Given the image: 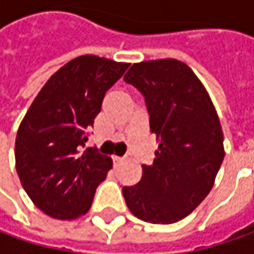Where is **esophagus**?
Segmentation results:
<instances>
[{"label":"esophagus","instance_id":"34e87169","mask_svg":"<svg viewBox=\"0 0 254 254\" xmlns=\"http://www.w3.org/2000/svg\"><path fill=\"white\" fill-rule=\"evenodd\" d=\"M113 161H114V165H120L124 162V158H120V157H113Z\"/></svg>","mask_w":254,"mask_h":254}]
</instances>
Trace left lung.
<instances>
[{
	"label": "left lung",
	"instance_id": "1",
	"mask_svg": "<svg viewBox=\"0 0 254 254\" xmlns=\"http://www.w3.org/2000/svg\"><path fill=\"white\" fill-rule=\"evenodd\" d=\"M145 97L150 130L158 138L152 165L138 184L124 187L138 219L168 225L188 216L209 193L223 157V131L209 93L177 59L132 64L124 76Z\"/></svg>",
	"mask_w": 254,
	"mask_h": 254
}]
</instances>
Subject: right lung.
Masks as SVG:
<instances>
[{"instance_id":"1","label":"right lung","mask_w":254,"mask_h":254,"mask_svg":"<svg viewBox=\"0 0 254 254\" xmlns=\"http://www.w3.org/2000/svg\"><path fill=\"white\" fill-rule=\"evenodd\" d=\"M130 64L77 56L56 70L19 124L15 167L28 196L54 219L72 220L90 209L113 161L93 148L80 151L106 92Z\"/></svg>"}]
</instances>
